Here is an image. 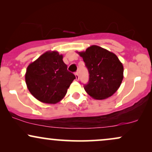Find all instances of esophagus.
<instances>
[{"label": "esophagus", "instance_id": "esophagus-1", "mask_svg": "<svg viewBox=\"0 0 152 152\" xmlns=\"http://www.w3.org/2000/svg\"><path fill=\"white\" fill-rule=\"evenodd\" d=\"M75 76H76V80H78V72L75 73Z\"/></svg>", "mask_w": 152, "mask_h": 152}]
</instances>
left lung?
Listing matches in <instances>:
<instances>
[{"label":"left lung","mask_w":152,"mask_h":152,"mask_svg":"<svg viewBox=\"0 0 152 152\" xmlns=\"http://www.w3.org/2000/svg\"><path fill=\"white\" fill-rule=\"evenodd\" d=\"M78 53L89 74L88 83L83 86L86 93L96 99L111 96L119 88L124 78V67L118 57L98 46H91Z\"/></svg>","instance_id":"8db88e82"}]
</instances>
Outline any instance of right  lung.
<instances>
[{"label": "right lung", "mask_w": 152, "mask_h": 152, "mask_svg": "<svg viewBox=\"0 0 152 152\" xmlns=\"http://www.w3.org/2000/svg\"><path fill=\"white\" fill-rule=\"evenodd\" d=\"M25 78L35 98L43 103L56 104L65 96L76 76L67 70L62 55L57 51H47L29 64Z\"/></svg>", "instance_id": "right-lung-1"}]
</instances>
